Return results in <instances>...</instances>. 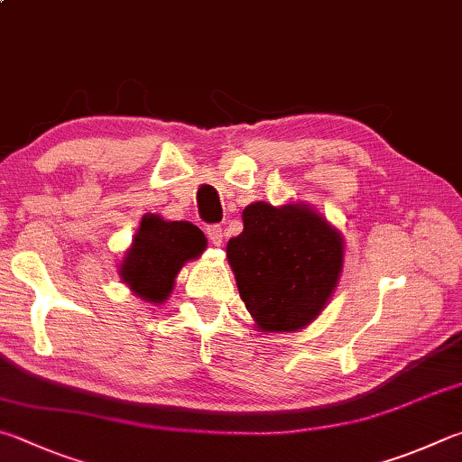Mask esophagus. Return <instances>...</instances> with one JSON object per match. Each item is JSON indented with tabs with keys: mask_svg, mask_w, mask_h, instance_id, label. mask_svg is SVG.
<instances>
[{
	"mask_svg": "<svg viewBox=\"0 0 462 462\" xmlns=\"http://www.w3.org/2000/svg\"><path fill=\"white\" fill-rule=\"evenodd\" d=\"M206 234H208V238H209V242H212L214 246H220L222 242H224V230L220 228V226H208Z\"/></svg>",
	"mask_w": 462,
	"mask_h": 462,
	"instance_id": "34e87169",
	"label": "esophagus"
}]
</instances>
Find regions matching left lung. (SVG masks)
Here are the masks:
<instances>
[{"label": "left lung", "mask_w": 462, "mask_h": 462, "mask_svg": "<svg viewBox=\"0 0 462 462\" xmlns=\"http://www.w3.org/2000/svg\"><path fill=\"white\" fill-rule=\"evenodd\" d=\"M242 222L245 230L228 240L226 256L256 331L305 329L337 289L343 234L305 202H254Z\"/></svg>", "instance_id": "obj_1"}]
</instances>
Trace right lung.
Masks as SVG:
<instances>
[{
  "label": "right lung",
  "instance_id": "1",
  "mask_svg": "<svg viewBox=\"0 0 462 462\" xmlns=\"http://www.w3.org/2000/svg\"><path fill=\"white\" fill-rule=\"evenodd\" d=\"M206 246L204 232L191 222L145 214L131 246L125 250L119 276L133 295L145 303L162 305L170 299L181 266L202 256Z\"/></svg>",
  "mask_w": 462,
  "mask_h": 462
}]
</instances>
